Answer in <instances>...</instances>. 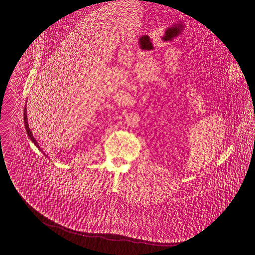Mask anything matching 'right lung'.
Wrapping results in <instances>:
<instances>
[{
    "label": "right lung",
    "mask_w": 255,
    "mask_h": 255,
    "mask_svg": "<svg viewBox=\"0 0 255 255\" xmlns=\"http://www.w3.org/2000/svg\"><path fill=\"white\" fill-rule=\"evenodd\" d=\"M23 121H25V128H26V131H27V134H28L29 138H30V139H31V141L36 145V146L38 147V149H39V150H41V149H40V147H39L38 143H37V141H36V139L33 137L32 131L30 130V128H29V125H28V118H27V110H26V109H25V112H23ZM44 155L46 156V154H44Z\"/></svg>",
    "instance_id": "obj_1"
}]
</instances>
